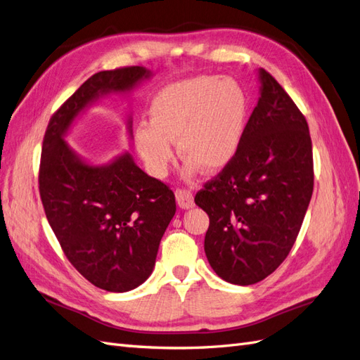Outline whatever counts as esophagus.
<instances>
[{
  "mask_svg": "<svg viewBox=\"0 0 360 360\" xmlns=\"http://www.w3.org/2000/svg\"><path fill=\"white\" fill-rule=\"evenodd\" d=\"M174 195H176V202H178L179 208H182V210H190V208L195 207V199H193V195H191L190 190L178 188L176 193H174Z\"/></svg>",
  "mask_w": 360,
  "mask_h": 360,
  "instance_id": "esophagus-1",
  "label": "esophagus"
}]
</instances>
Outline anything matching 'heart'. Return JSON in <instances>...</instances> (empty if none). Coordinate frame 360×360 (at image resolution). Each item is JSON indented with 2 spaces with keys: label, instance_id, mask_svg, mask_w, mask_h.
I'll list each match as a JSON object with an SVG mask.
<instances>
[{
  "label": "heart",
  "instance_id": "1",
  "mask_svg": "<svg viewBox=\"0 0 360 360\" xmlns=\"http://www.w3.org/2000/svg\"><path fill=\"white\" fill-rule=\"evenodd\" d=\"M149 115L150 122L136 124L134 140L155 176L167 173L174 158L173 141L186 156L188 176L202 167L216 173L240 149L248 98L233 77L196 76L164 86L152 98Z\"/></svg>",
  "mask_w": 360,
  "mask_h": 360
}]
</instances>
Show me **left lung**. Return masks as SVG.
Returning a JSON list of instances; mask_svg holds the SVG:
<instances>
[{"label": "left lung", "instance_id": "1", "mask_svg": "<svg viewBox=\"0 0 360 360\" xmlns=\"http://www.w3.org/2000/svg\"><path fill=\"white\" fill-rule=\"evenodd\" d=\"M260 97L233 162L195 202L210 217L205 254L220 278L255 284L284 262L313 193L306 118L268 71L257 70Z\"/></svg>", "mask_w": 360, "mask_h": 360}]
</instances>
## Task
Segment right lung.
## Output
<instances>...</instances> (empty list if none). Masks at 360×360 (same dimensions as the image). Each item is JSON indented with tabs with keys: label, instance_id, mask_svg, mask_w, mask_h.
Returning a JSON list of instances; mask_svg holds the SVG:
<instances>
[{
	"label": "right lung",
	"instance_id": "right-lung-1",
	"mask_svg": "<svg viewBox=\"0 0 360 360\" xmlns=\"http://www.w3.org/2000/svg\"><path fill=\"white\" fill-rule=\"evenodd\" d=\"M152 76L144 67L96 72L51 117L42 143L45 216L70 263L108 292L132 290L149 278L176 202L173 191L138 167L129 152L94 164L72 149L67 136L98 98L129 97ZM126 129L132 138L131 114Z\"/></svg>",
	"mask_w": 360,
	"mask_h": 360
}]
</instances>
